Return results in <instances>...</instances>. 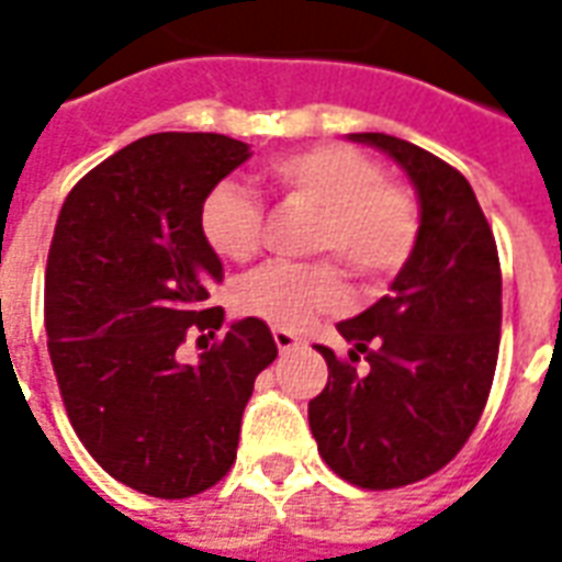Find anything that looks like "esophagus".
<instances>
[{"instance_id": "1", "label": "esophagus", "mask_w": 562, "mask_h": 562, "mask_svg": "<svg viewBox=\"0 0 562 562\" xmlns=\"http://www.w3.org/2000/svg\"><path fill=\"white\" fill-rule=\"evenodd\" d=\"M273 342H277V349H280V352H294V349L301 346V337L292 334V330L273 328Z\"/></svg>"}]
</instances>
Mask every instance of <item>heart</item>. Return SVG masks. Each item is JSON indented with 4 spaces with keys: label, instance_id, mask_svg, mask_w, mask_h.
Instances as JSON below:
<instances>
[{
    "label": "heart",
    "instance_id": "obj_1",
    "mask_svg": "<svg viewBox=\"0 0 562 562\" xmlns=\"http://www.w3.org/2000/svg\"><path fill=\"white\" fill-rule=\"evenodd\" d=\"M268 180L289 201L318 210L313 252H334L364 282L391 280L418 244V207L403 186L385 183L376 161L346 147L280 153L265 165ZM204 244L225 261H246L261 237V207L237 183H216L198 207ZM346 301L340 270L330 265L273 261L249 273L234 304L280 330L306 328L318 313H334Z\"/></svg>",
    "mask_w": 562,
    "mask_h": 562
}]
</instances>
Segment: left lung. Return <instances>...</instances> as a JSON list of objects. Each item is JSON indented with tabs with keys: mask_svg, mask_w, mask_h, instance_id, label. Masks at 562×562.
Segmentation results:
<instances>
[{
	"mask_svg": "<svg viewBox=\"0 0 562 562\" xmlns=\"http://www.w3.org/2000/svg\"><path fill=\"white\" fill-rule=\"evenodd\" d=\"M349 140L401 165L422 225L391 294L337 325L367 373L318 346L328 385L310 401V430L337 475L389 491L442 470L482 418L499 352L503 277L463 173L394 135L358 132Z\"/></svg>",
	"mask_w": 562,
	"mask_h": 562,
	"instance_id": "obj_1",
	"label": "left lung"
}]
</instances>
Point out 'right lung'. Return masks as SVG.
<instances>
[{"label":"right lung","instance_id":"add662e5","mask_svg":"<svg viewBox=\"0 0 562 562\" xmlns=\"http://www.w3.org/2000/svg\"><path fill=\"white\" fill-rule=\"evenodd\" d=\"M249 156L210 132L149 135L92 168L56 220L44 280L56 382L87 451L140 494L183 499L220 482L277 358L268 325L237 318L198 364L177 361L189 330L225 325L222 306L204 310L222 261L198 207Z\"/></svg>","mask_w":562,"mask_h":562}]
</instances>
